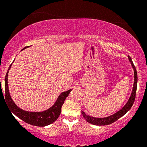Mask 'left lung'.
<instances>
[{"label": "left lung", "mask_w": 147, "mask_h": 147, "mask_svg": "<svg viewBox=\"0 0 147 147\" xmlns=\"http://www.w3.org/2000/svg\"><path fill=\"white\" fill-rule=\"evenodd\" d=\"M129 59L131 62V65H132L133 70H134V84H133V88L132 93H131V97L128 101V102L126 103V104L124 107L122 108L121 110L117 111L116 113H115L112 115L109 116L107 117H104V118H97V117H91L90 115H87L84 111H82V113L84 119L87 121L88 122H89L90 124H94V125H97V126H104V125H109V124H112L117 121L119 118L122 117L124 115H125L126 113L129 111L131 108L132 107L133 103L135 102V99H136V90H137V83H138V75H137V71H136V68L135 67L134 64L133 63V61L131 59V57L129 56Z\"/></svg>", "instance_id": "left-lung-1"}]
</instances>
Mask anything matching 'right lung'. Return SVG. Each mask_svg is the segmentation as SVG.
Wrapping results in <instances>:
<instances>
[{"label": "right lung", "mask_w": 147, "mask_h": 147, "mask_svg": "<svg viewBox=\"0 0 147 147\" xmlns=\"http://www.w3.org/2000/svg\"><path fill=\"white\" fill-rule=\"evenodd\" d=\"M26 48H28V47H25L23 49ZM11 65H9V69H8L7 72L6 73L5 79V99L6 102L10 111L15 115L17 116L18 117H19L23 121H24L25 122L33 126H45L55 122L61 113V106L63 104L64 101L69 95L70 91L72 90H69L62 92L59 96L58 99H57L55 104H54V106H52L51 108H50L47 111H43V112H28V111L22 110V109H19L13 102L9 95V90H8L7 76L9 68H11Z\"/></svg>", "instance_id": "1"}]
</instances>
